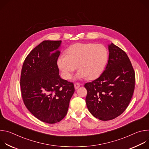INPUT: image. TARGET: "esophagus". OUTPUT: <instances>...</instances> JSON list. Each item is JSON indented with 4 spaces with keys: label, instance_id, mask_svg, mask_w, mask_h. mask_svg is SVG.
Returning a JSON list of instances; mask_svg holds the SVG:
<instances>
[{
    "label": "esophagus",
    "instance_id": "34e87169",
    "mask_svg": "<svg viewBox=\"0 0 149 149\" xmlns=\"http://www.w3.org/2000/svg\"><path fill=\"white\" fill-rule=\"evenodd\" d=\"M79 87H80V84H79V83L76 82V83L74 84V87H75V90L78 89Z\"/></svg>",
    "mask_w": 149,
    "mask_h": 149
}]
</instances>
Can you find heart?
I'll return each instance as SVG.
<instances>
[{
	"instance_id": "b5f03b06",
	"label": "heart",
	"mask_w": 149,
	"mask_h": 149,
	"mask_svg": "<svg viewBox=\"0 0 149 149\" xmlns=\"http://www.w3.org/2000/svg\"><path fill=\"white\" fill-rule=\"evenodd\" d=\"M108 61V52L101 44L76 43L66 51V55H60L57 65L63 78L70 79L73 72L79 70L76 77L93 79L103 71Z\"/></svg>"
}]
</instances>
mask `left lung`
<instances>
[{"mask_svg":"<svg viewBox=\"0 0 149 149\" xmlns=\"http://www.w3.org/2000/svg\"><path fill=\"white\" fill-rule=\"evenodd\" d=\"M109 50L105 71L84 85L89 111L102 121L114 119L125 110L135 87L134 70L126 53L113 43L109 45Z\"/></svg>","mask_w":149,"mask_h":149,"instance_id":"1","label":"left lung"}]
</instances>
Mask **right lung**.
<instances>
[{
	"mask_svg": "<svg viewBox=\"0 0 149 149\" xmlns=\"http://www.w3.org/2000/svg\"><path fill=\"white\" fill-rule=\"evenodd\" d=\"M61 40H44L25 58L20 75L22 100L28 110L39 120L54 124L67 115L75 88L59 75L57 59Z\"/></svg>",
	"mask_w": 149,
	"mask_h": 149,
	"instance_id": "right-lung-1",
	"label": "right lung"
}]
</instances>
